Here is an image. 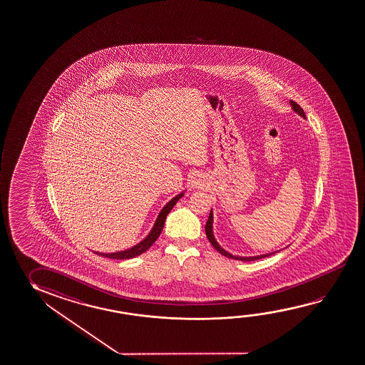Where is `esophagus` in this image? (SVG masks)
<instances>
[{
	"label": "esophagus",
	"mask_w": 365,
	"mask_h": 365,
	"mask_svg": "<svg viewBox=\"0 0 365 365\" xmlns=\"http://www.w3.org/2000/svg\"><path fill=\"white\" fill-rule=\"evenodd\" d=\"M199 182H200V181H195V182H194V185L197 186V187H199V185H200Z\"/></svg>",
	"instance_id": "obj_1"
}]
</instances>
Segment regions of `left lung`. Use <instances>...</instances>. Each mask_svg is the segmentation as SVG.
Instances as JSON below:
<instances>
[{
  "label": "left lung",
  "instance_id": "8db88e82",
  "mask_svg": "<svg viewBox=\"0 0 365 365\" xmlns=\"http://www.w3.org/2000/svg\"><path fill=\"white\" fill-rule=\"evenodd\" d=\"M290 106H292V109L293 111H295L298 115H301L302 118H306V114H304V111L302 109L299 105L294 103V101H289ZM205 235H207V237H208L209 242L212 243V246L215 247L220 254L223 255V256H226V257H230V259H233V260L238 261H254V260H260V259H264V257H267V256H272V255L277 254L278 251H274V252H269V254H262V255H256V256H237V255H232L231 252H228L226 250L223 249L222 246H220V243L217 242V240L215 237V232H213V209L210 210V215H209L208 220H207V225H205Z\"/></svg>",
  "mask_w": 365,
  "mask_h": 365
}]
</instances>
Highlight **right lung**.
Segmentation results:
<instances>
[{"label":"right lung","instance_id":"right-lung-1","mask_svg":"<svg viewBox=\"0 0 365 365\" xmlns=\"http://www.w3.org/2000/svg\"><path fill=\"white\" fill-rule=\"evenodd\" d=\"M185 191H181L180 194H178L176 197H173L170 202L161 209V212L157 215L156 220H155V225L152 227L150 233L145 236L140 242L134 245L132 247H129L127 250H122V251H116V252H98V251H93L95 254L100 255V256H104V257H109V259H115V260H125V259H132L135 256L143 254L145 251L150 249V246L155 243L158 236L161 235L163 232V226H165V220L168 217L170 210L174 208L175 204L178 202L180 197H184Z\"/></svg>","mask_w":365,"mask_h":365}]
</instances>
